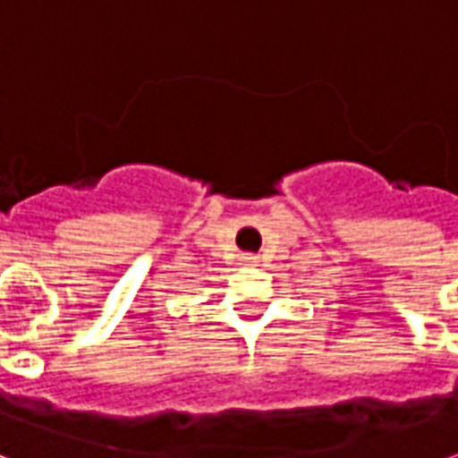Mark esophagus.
Returning a JSON list of instances; mask_svg holds the SVG:
<instances>
[{"instance_id":"obj_1","label":"esophagus","mask_w":458,"mask_h":458,"mask_svg":"<svg viewBox=\"0 0 458 458\" xmlns=\"http://www.w3.org/2000/svg\"><path fill=\"white\" fill-rule=\"evenodd\" d=\"M240 262H242V265H258V258H255V255H242Z\"/></svg>"}]
</instances>
